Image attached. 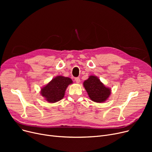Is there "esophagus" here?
Instances as JSON below:
<instances>
[{
    "label": "esophagus",
    "instance_id": "34e87169",
    "mask_svg": "<svg viewBox=\"0 0 152 152\" xmlns=\"http://www.w3.org/2000/svg\"><path fill=\"white\" fill-rule=\"evenodd\" d=\"M75 80L76 82V83H79V82H80V79H79V77H76L75 79Z\"/></svg>",
    "mask_w": 152,
    "mask_h": 152
}]
</instances>
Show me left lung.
Instances as JSON below:
<instances>
[{"instance_id": "left-lung-1", "label": "left lung", "mask_w": 152, "mask_h": 152, "mask_svg": "<svg viewBox=\"0 0 152 152\" xmlns=\"http://www.w3.org/2000/svg\"><path fill=\"white\" fill-rule=\"evenodd\" d=\"M83 86L89 98L95 102H105L111 94V89L105 86L95 76H90L83 83Z\"/></svg>"}]
</instances>
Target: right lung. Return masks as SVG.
Here are the masks:
<instances>
[{
	"mask_svg": "<svg viewBox=\"0 0 152 152\" xmlns=\"http://www.w3.org/2000/svg\"><path fill=\"white\" fill-rule=\"evenodd\" d=\"M72 83L73 81L71 78L63 76H57L42 87L41 94L47 102L55 103L64 97L67 87Z\"/></svg>",
	"mask_w": 152,
	"mask_h": 152,
	"instance_id": "add662e5",
	"label": "right lung"
}]
</instances>
